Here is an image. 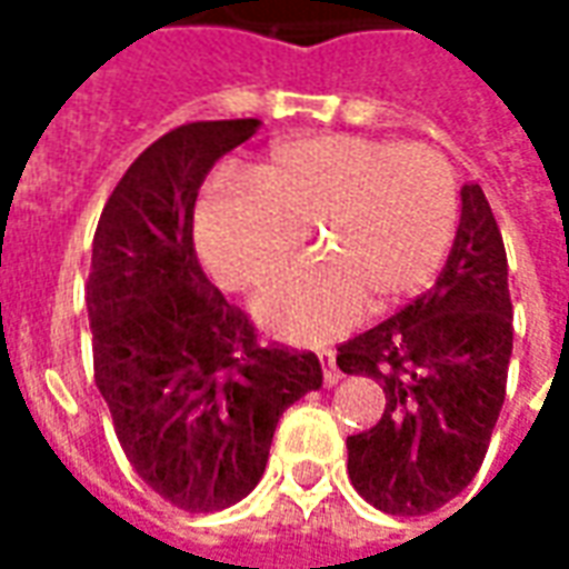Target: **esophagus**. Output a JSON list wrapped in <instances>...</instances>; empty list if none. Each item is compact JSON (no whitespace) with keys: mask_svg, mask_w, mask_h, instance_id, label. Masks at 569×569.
Listing matches in <instances>:
<instances>
[{"mask_svg":"<svg viewBox=\"0 0 569 569\" xmlns=\"http://www.w3.org/2000/svg\"><path fill=\"white\" fill-rule=\"evenodd\" d=\"M320 362H322V383L326 387H335L341 381V371L335 366V350H320Z\"/></svg>","mask_w":569,"mask_h":569,"instance_id":"1","label":"esophagus"}]
</instances>
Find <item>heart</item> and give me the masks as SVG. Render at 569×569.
Returning a JSON list of instances; mask_svg holds the SVG:
<instances>
[{
  "instance_id": "heart-1",
  "label": "heart",
  "mask_w": 569,
  "mask_h": 569,
  "mask_svg": "<svg viewBox=\"0 0 569 569\" xmlns=\"http://www.w3.org/2000/svg\"><path fill=\"white\" fill-rule=\"evenodd\" d=\"M457 173L427 142L326 133L277 142L243 173L200 200L198 249L231 292H252L301 249L298 264L256 301V317L289 341L345 332L369 298L383 310L436 277L457 231Z\"/></svg>"
}]
</instances>
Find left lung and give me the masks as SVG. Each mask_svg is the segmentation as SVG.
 <instances>
[{"label": "left lung", "instance_id": "left-lung-1", "mask_svg": "<svg viewBox=\"0 0 569 569\" xmlns=\"http://www.w3.org/2000/svg\"><path fill=\"white\" fill-rule=\"evenodd\" d=\"M445 271L390 320L338 347V369L381 383V420L347 439V476L387 515H427L476 478L500 418L512 357V298L500 224L481 186Z\"/></svg>", "mask_w": 569, "mask_h": 569}]
</instances>
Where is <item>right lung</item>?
<instances>
[{"label":"right lung","instance_id":"1","mask_svg":"<svg viewBox=\"0 0 569 569\" xmlns=\"http://www.w3.org/2000/svg\"><path fill=\"white\" fill-rule=\"evenodd\" d=\"M256 130L259 118H231L163 133L121 176L93 234V381L137 476L186 512L243 500L280 415L322 387L320 359L261 345L194 252L200 186Z\"/></svg>","mask_w":569,"mask_h":569}]
</instances>
